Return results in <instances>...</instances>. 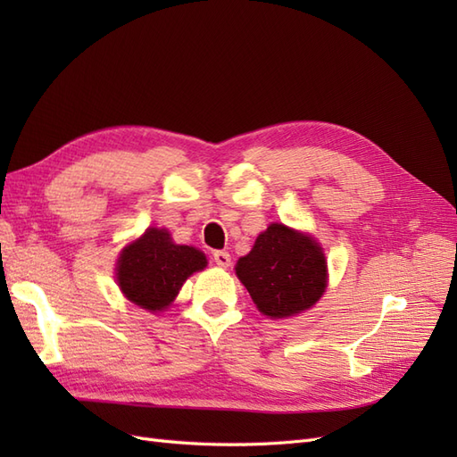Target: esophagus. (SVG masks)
Returning <instances> with one entry per match:
<instances>
[{
  "label": "esophagus",
  "instance_id": "1",
  "mask_svg": "<svg viewBox=\"0 0 457 457\" xmlns=\"http://www.w3.org/2000/svg\"><path fill=\"white\" fill-rule=\"evenodd\" d=\"M213 261L217 262V265H219L220 269L230 267V255H228V252H223V250L213 252Z\"/></svg>",
  "mask_w": 457,
  "mask_h": 457
}]
</instances>
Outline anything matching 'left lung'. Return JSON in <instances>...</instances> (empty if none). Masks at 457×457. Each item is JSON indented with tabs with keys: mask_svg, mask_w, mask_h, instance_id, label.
Instances as JSON below:
<instances>
[{
	"mask_svg": "<svg viewBox=\"0 0 457 457\" xmlns=\"http://www.w3.org/2000/svg\"><path fill=\"white\" fill-rule=\"evenodd\" d=\"M237 274L257 309L270 318L311 309L328 280L322 247L278 223L259 234L252 252L238 259Z\"/></svg>",
	"mask_w": 457,
	"mask_h": 457,
	"instance_id": "1",
	"label": "left lung"
}]
</instances>
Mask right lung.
Listing matches in <instances>:
<instances>
[{"label": "right lung", "mask_w": 457, "mask_h": 457, "mask_svg": "<svg viewBox=\"0 0 457 457\" xmlns=\"http://www.w3.org/2000/svg\"><path fill=\"white\" fill-rule=\"evenodd\" d=\"M207 265L205 255L171 242L168 230L148 228L118 261V286L129 301L148 311H163L192 272Z\"/></svg>", "instance_id": "right-lung-1"}]
</instances>
